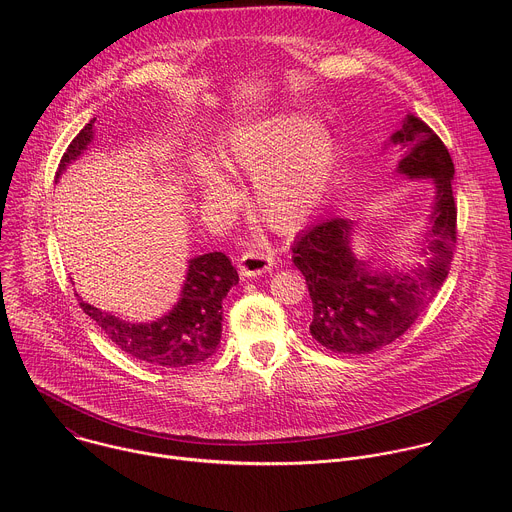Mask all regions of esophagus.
I'll return each mask as SVG.
<instances>
[{
    "label": "esophagus",
    "instance_id": "1",
    "mask_svg": "<svg viewBox=\"0 0 512 512\" xmlns=\"http://www.w3.org/2000/svg\"><path fill=\"white\" fill-rule=\"evenodd\" d=\"M273 269V255L263 249H247L239 259V271L243 277H257Z\"/></svg>",
    "mask_w": 512,
    "mask_h": 512
}]
</instances>
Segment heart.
<instances>
[{"label": "heart", "instance_id": "obj_1", "mask_svg": "<svg viewBox=\"0 0 512 512\" xmlns=\"http://www.w3.org/2000/svg\"><path fill=\"white\" fill-rule=\"evenodd\" d=\"M338 152L332 135L304 113H279L233 131L223 164L235 176L255 178L253 210L275 231H296L328 194ZM204 198L231 206L239 190L218 166L200 160L194 166Z\"/></svg>", "mask_w": 512, "mask_h": 512}]
</instances>
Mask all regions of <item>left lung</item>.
I'll return each mask as SVG.
<instances>
[{"label":"left lung","mask_w":512,"mask_h":512,"mask_svg":"<svg viewBox=\"0 0 512 512\" xmlns=\"http://www.w3.org/2000/svg\"><path fill=\"white\" fill-rule=\"evenodd\" d=\"M391 143L405 150L399 172L409 178H433L435 200L429 214V259L413 273H371L350 251L352 223L340 216L302 231L291 251L306 277L314 306L310 334L340 354L375 352L405 334L448 277L458 239L454 200V162L425 121L409 113Z\"/></svg>","instance_id":"8db88e82"}]
</instances>
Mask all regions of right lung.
I'll use <instances>...</instances> for the list:
<instances>
[{
  "label": "right lung",
  "mask_w": 512,
  "mask_h": 512,
  "mask_svg": "<svg viewBox=\"0 0 512 512\" xmlns=\"http://www.w3.org/2000/svg\"><path fill=\"white\" fill-rule=\"evenodd\" d=\"M93 125L95 119L70 141L60 158L56 178L87 150L93 139ZM237 281L239 273L225 253H206L190 261L182 298L174 310L152 324L123 322L83 300H79V306L129 356L154 367H190L216 352L223 330V300Z\"/></svg>",
  "instance_id": "obj_1"
}]
</instances>
